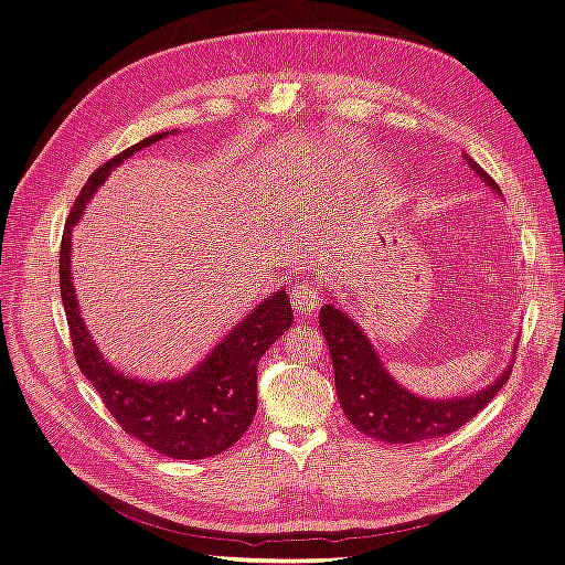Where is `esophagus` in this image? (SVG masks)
<instances>
[{
    "label": "esophagus",
    "instance_id": "esophagus-1",
    "mask_svg": "<svg viewBox=\"0 0 565 565\" xmlns=\"http://www.w3.org/2000/svg\"><path fill=\"white\" fill-rule=\"evenodd\" d=\"M289 299H292V306L295 311L301 313V316H311L318 311L320 306V287L313 282V280H303V282H297L292 287V292H289Z\"/></svg>",
    "mask_w": 565,
    "mask_h": 565
}]
</instances>
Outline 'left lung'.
I'll return each instance as SVG.
<instances>
[{"label":"left lung","instance_id":"left-lung-1","mask_svg":"<svg viewBox=\"0 0 565 565\" xmlns=\"http://www.w3.org/2000/svg\"><path fill=\"white\" fill-rule=\"evenodd\" d=\"M465 160L494 193H500V185L481 164L473 162L467 152ZM318 320L332 353L341 409L358 431L384 443H422L457 431L498 396L511 374L509 365L490 386L471 393V396L448 401L419 398L393 382L365 332L349 318V313L339 311L332 303H324Z\"/></svg>","mask_w":565,"mask_h":565}]
</instances>
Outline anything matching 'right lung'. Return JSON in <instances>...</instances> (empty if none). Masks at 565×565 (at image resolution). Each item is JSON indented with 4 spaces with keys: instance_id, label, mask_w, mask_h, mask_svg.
Segmentation results:
<instances>
[{
    "instance_id": "1",
    "label": "right lung",
    "mask_w": 565,
    "mask_h": 565,
    "mask_svg": "<svg viewBox=\"0 0 565 565\" xmlns=\"http://www.w3.org/2000/svg\"><path fill=\"white\" fill-rule=\"evenodd\" d=\"M164 134H152L119 156L100 164L79 191L67 214L63 237L58 280L61 299L71 330L75 361L84 377L98 391L108 413L122 429L143 446L172 459H202L228 450L243 438L256 413V365L292 324V306L287 295L276 292L256 306L204 361L181 380L150 384L125 377L100 358L94 339L84 328L75 287L71 278V235L84 204L113 169L141 148L158 143Z\"/></svg>"
}]
</instances>
